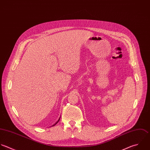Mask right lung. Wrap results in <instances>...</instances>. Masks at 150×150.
Instances as JSON below:
<instances>
[{
  "instance_id": "1",
  "label": "right lung",
  "mask_w": 150,
  "mask_h": 150,
  "mask_svg": "<svg viewBox=\"0 0 150 150\" xmlns=\"http://www.w3.org/2000/svg\"><path fill=\"white\" fill-rule=\"evenodd\" d=\"M59 119H60V118H59ZM59 120H58V122H59ZM58 122H57V123H55V124H57V123H58Z\"/></svg>"
}]
</instances>
